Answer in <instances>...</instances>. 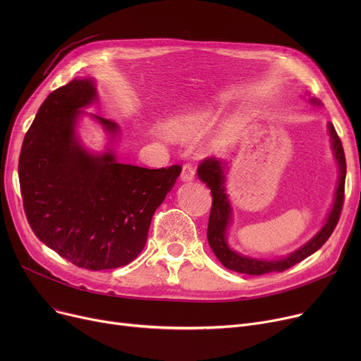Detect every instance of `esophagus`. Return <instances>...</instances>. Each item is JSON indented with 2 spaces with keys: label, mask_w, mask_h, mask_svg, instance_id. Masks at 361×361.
I'll list each match as a JSON object with an SVG mask.
<instances>
[{
  "label": "esophagus",
  "mask_w": 361,
  "mask_h": 361,
  "mask_svg": "<svg viewBox=\"0 0 361 361\" xmlns=\"http://www.w3.org/2000/svg\"><path fill=\"white\" fill-rule=\"evenodd\" d=\"M193 180H195V169L190 164H185L183 166V171H181V181L188 183V181H193Z\"/></svg>",
  "instance_id": "esophagus-1"
}]
</instances>
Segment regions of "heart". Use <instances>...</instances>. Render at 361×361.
Listing matches in <instances>:
<instances>
[{"label": "heart", "instance_id": "1", "mask_svg": "<svg viewBox=\"0 0 361 361\" xmlns=\"http://www.w3.org/2000/svg\"><path fill=\"white\" fill-rule=\"evenodd\" d=\"M214 120H215V116L212 111L196 109V111H188L185 114H181V116L171 120L166 128L173 137L190 139L209 128Z\"/></svg>", "mask_w": 361, "mask_h": 361}]
</instances>
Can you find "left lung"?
I'll return each instance as SVG.
<instances>
[{
  "instance_id": "left-lung-1",
  "label": "left lung",
  "mask_w": 361,
  "mask_h": 361,
  "mask_svg": "<svg viewBox=\"0 0 361 361\" xmlns=\"http://www.w3.org/2000/svg\"><path fill=\"white\" fill-rule=\"evenodd\" d=\"M310 102L313 105H320V101L312 98ZM328 133L331 137V147L334 152V158L338 165V185L334 196V203L331 211L325 219V224L322 228L301 247L291 252L290 255L278 257V259H256L250 256H244L235 250H233L226 240L228 228L233 221V206L228 199V195L225 192V181H226V171H228V164L225 161L211 158L204 159L197 168V177L207 187L211 188L212 195V209L209 215V224H207V241L218 260L224 264L226 269L247 274V275H264L271 272H282L295 263L305 260L314 252H317L322 245L326 243L331 237L332 231L339 221L341 209L344 203V187H345V155L343 143H341L335 127L332 123H328Z\"/></svg>"
}]
</instances>
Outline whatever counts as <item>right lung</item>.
Listing matches in <instances>:
<instances>
[{"mask_svg": "<svg viewBox=\"0 0 361 361\" xmlns=\"http://www.w3.org/2000/svg\"><path fill=\"white\" fill-rule=\"evenodd\" d=\"M97 101L92 78L49 93L18 158L23 206L35 235L90 271L120 268L139 256L152 216L181 173L180 165L147 169L121 164L114 152L118 124L83 111ZM83 115L107 133L104 152L82 146L77 123Z\"/></svg>", "mask_w": 361, "mask_h": 361, "instance_id": "obj_1", "label": "right lung"}]
</instances>
